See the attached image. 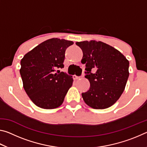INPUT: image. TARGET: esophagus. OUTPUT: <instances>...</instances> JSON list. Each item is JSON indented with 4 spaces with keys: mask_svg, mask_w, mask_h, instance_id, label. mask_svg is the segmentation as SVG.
<instances>
[{
    "mask_svg": "<svg viewBox=\"0 0 147 147\" xmlns=\"http://www.w3.org/2000/svg\"><path fill=\"white\" fill-rule=\"evenodd\" d=\"M73 78L74 80H77V79H79L80 78V76H77L76 75H75V74H74V75L73 76Z\"/></svg>",
    "mask_w": 147,
    "mask_h": 147,
    "instance_id": "34e87169",
    "label": "esophagus"
}]
</instances>
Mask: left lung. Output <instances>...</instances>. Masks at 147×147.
I'll list each match as a JSON object with an SVG mask.
<instances>
[{"label": "left lung", "mask_w": 147, "mask_h": 147, "mask_svg": "<svg viewBox=\"0 0 147 147\" xmlns=\"http://www.w3.org/2000/svg\"><path fill=\"white\" fill-rule=\"evenodd\" d=\"M83 52L85 78L90 88L82 93L86 104L94 109H106L115 104L125 88L129 76V61L123 54L102 41L76 42ZM94 73H92V71Z\"/></svg>", "instance_id": "1"}]
</instances>
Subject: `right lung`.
Returning a JSON list of instances; mask_svg holds the SVG:
<instances>
[{"label":"right lung","instance_id":"obj_1","mask_svg":"<svg viewBox=\"0 0 147 147\" xmlns=\"http://www.w3.org/2000/svg\"><path fill=\"white\" fill-rule=\"evenodd\" d=\"M74 43L52 38L45 41L24 56L20 69L23 88L31 100L43 109L60 106L73 85L72 76L58 70L63 68L65 52Z\"/></svg>","mask_w":147,"mask_h":147}]
</instances>
